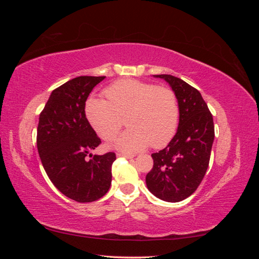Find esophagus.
<instances>
[{"instance_id": "34e87169", "label": "esophagus", "mask_w": 259, "mask_h": 259, "mask_svg": "<svg viewBox=\"0 0 259 259\" xmlns=\"http://www.w3.org/2000/svg\"><path fill=\"white\" fill-rule=\"evenodd\" d=\"M116 156H119V158H126V159H132L134 158V155L132 154H127V153H117Z\"/></svg>"}]
</instances>
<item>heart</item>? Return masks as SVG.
<instances>
[{
  "label": "heart",
  "mask_w": 259,
  "mask_h": 259,
  "mask_svg": "<svg viewBox=\"0 0 259 259\" xmlns=\"http://www.w3.org/2000/svg\"><path fill=\"white\" fill-rule=\"evenodd\" d=\"M108 99L91 97L85 103V116L104 140H111L122 126L128 127L113 146L122 152L134 153L150 145L162 148L176 134L179 104L167 88L137 80H121L105 90Z\"/></svg>",
  "instance_id": "obj_1"
}]
</instances>
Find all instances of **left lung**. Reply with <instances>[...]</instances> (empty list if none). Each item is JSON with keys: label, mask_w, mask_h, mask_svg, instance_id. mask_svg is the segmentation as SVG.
Instances as JSON below:
<instances>
[{"label": "left lung", "mask_w": 259, "mask_h": 259, "mask_svg": "<svg viewBox=\"0 0 259 259\" xmlns=\"http://www.w3.org/2000/svg\"><path fill=\"white\" fill-rule=\"evenodd\" d=\"M175 93L179 124L175 136L152 153L153 167L146 176L149 191L166 202H179L197 190L208 167L215 131L213 115L200 92L179 77L158 74Z\"/></svg>", "instance_id": "8db88e82"}]
</instances>
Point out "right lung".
I'll list each match as a JSON object with an SVG mask.
<instances>
[{
	"label": "right lung",
	"instance_id": "1",
	"mask_svg": "<svg viewBox=\"0 0 259 259\" xmlns=\"http://www.w3.org/2000/svg\"><path fill=\"white\" fill-rule=\"evenodd\" d=\"M106 76H77L54 90L40 114L36 146L51 182L69 199L93 202L108 192L115 153H90L101 140L85 116V101ZM92 158L87 160V155Z\"/></svg>",
	"mask_w": 259,
	"mask_h": 259
}]
</instances>
